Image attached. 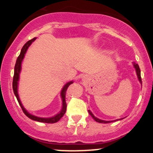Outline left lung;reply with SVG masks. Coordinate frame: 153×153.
I'll return each mask as SVG.
<instances>
[{"label": "left lung", "instance_id": "obj_1", "mask_svg": "<svg viewBox=\"0 0 153 153\" xmlns=\"http://www.w3.org/2000/svg\"><path fill=\"white\" fill-rule=\"evenodd\" d=\"M133 65H134V68H135V71H136V73H137V75L139 81H140V83L142 84V79H141V74H140V67H139L138 65L136 64L135 62H133ZM88 113H89V114L92 117V118L94 119L95 121H96V122H97L99 123H110V122H114V121H104V120H102V119H100L99 118H97V117H96L94 114H93V113L90 110H88ZM117 120H118V119H117ZM114 121H117V120H114Z\"/></svg>", "mask_w": 153, "mask_h": 153}]
</instances>
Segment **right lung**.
<instances>
[{
  "label": "right lung",
  "mask_w": 153,
  "mask_h": 153,
  "mask_svg": "<svg viewBox=\"0 0 153 153\" xmlns=\"http://www.w3.org/2000/svg\"><path fill=\"white\" fill-rule=\"evenodd\" d=\"M36 37L33 38L32 39L28 41L27 42H26L25 45L23 46L22 50H21L20 54H19L18 58H17V59H16V62L15 68H14V75H13V93H14L16 97V99H17V101H18V102L19 103V105H20L21 107H22L23 111H24V113L25 114L26 117H28L29 119H32V120L36 121V122H44V123H50V124H52V123H56V122H58L59 119H60L63 117V116H64L65 113L66 112V108H67V104H66V101H65L66 91H67V89H68V86H69L71 84L73 83V81L72 80V81L67 82L65 85L63 86L62 90H61L60 96H61V99H62V109H61L60 111H59L58 114H57L56 115H54L52 117L44 118V117H36V116L31 114L29 113V112L27 111V110H26V108H24V106H23V104L22 103V101H21L20 99H19V93H18L19 76H20V73H21V71H22V63L23 62V59H24V57H25L26 51H27L28 48L30 47V45L32 44L33 42H34L35 40H36Z\"/></svg>",
  "instance_id": "obj_1"
}]
</instances>
